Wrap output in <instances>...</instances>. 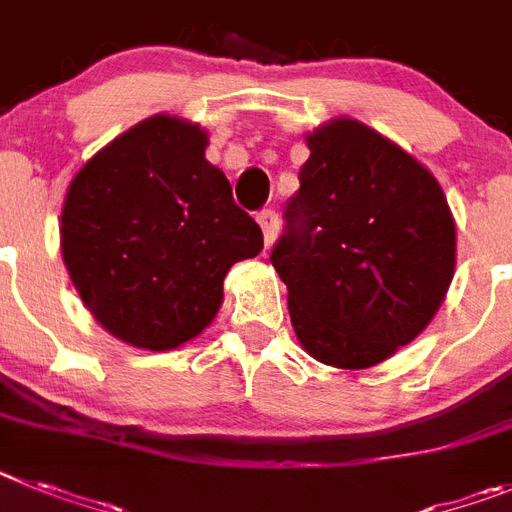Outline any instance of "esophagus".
Segmentation results:
<instances>
[{"label":"esophagus","mask_w":512,"mask_h":512,"mask_svg":"<svg viewBox=\"0 0 512 512\" xmlns=\"http://www.w3.org/2000/svg\"><path fill=\"white\" fill-rule=\"evenodd\" d=\"M257 222H260L262 234H265V245H273L275 237H278V232H280L278 214H275L273 209H262L260 214H257Z\"/></svg>","instance_id":"34e87169"}]
</instances>
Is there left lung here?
I'll use <instances>...</instances> for the list:
<instances>
[{"instance_id":"1","label":"left lung","mask_w":512,"mask_h":512,"mask_svg":"<svg viewBox=\"0 0 512 512\" xmlns=\"http://www.w3.org/2000/svg\"><path fill=\"white\" fill-rule=\"evenodd\" d=\"M308 150L270 262L303 349L362 370L434 319L454 275V219L436 178L365 124L331 122Z\"/></svg>"}]
</instances>
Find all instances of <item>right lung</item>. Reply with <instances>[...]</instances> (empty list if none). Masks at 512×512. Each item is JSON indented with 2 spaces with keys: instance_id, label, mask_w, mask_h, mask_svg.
Returning <instances> with one entry per match:
<instances>
[{
  "instance_id": "1",
  "label": "right lung",
  "mask_w": 512,
  "mask_h": 512,
  "mask_svg": "<svg viewBox=\"0 0 512 512\" xmlns=\"http://www.w3.org/2000/svg\"><path fill=\"white\" fill-rule=\"evenodd\" d=\"M206 132L150 117L78 170L61 247L94 319L132 347L173 349L222 306L229 267L262 250L260 224L204 158Z\"/></svg>"
}]
</instances>
